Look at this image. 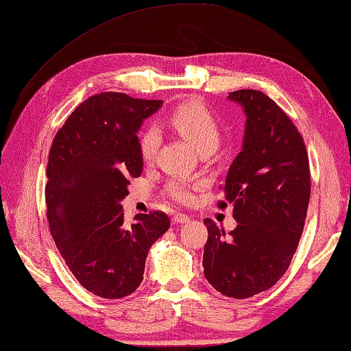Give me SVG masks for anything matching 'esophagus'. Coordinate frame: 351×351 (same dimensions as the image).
Returning a JSON list of instances; mask_svg holds the SVG:
<instances>
[{
  "instance_id": "esophagus-1",
  "label": "esophagus",
  "mask_w": 351,
  "mask_h": 351,
  "mask_svg": "<svg viewBox=\"0 0 351 351\" xmlns=\"http://www.w3.org/2000/svg\"><path fill=\"white\" fill-rule=\"evenodd\" d=\"M191 220V217L186 215V214H175L173 219H171V223L173 225H184L187 221Z\"/></svg>"
}]
</instances>
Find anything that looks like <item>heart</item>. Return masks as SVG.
I'll return each mask as SVG.
<instances>
[{"mask_svg":"<svg viewBox=\"0 0 351 351\" xmlns=\"http://www.w3.org/2000/svg\"><path fill=\"white\" fill-rule=\"evenodd\" d=\"M171 126L193 145L197 152L204 148H217L220 142V123L215 115L199 101L182 103L171 110L169 117ZM160 132L156 126H147L138 134V152L143 160L149 162L158 152ZM165 193L178 203H189L192 199V186L182 180L167 182Z\"/></svg>","mask_w":351,"mask_h":351,"instance_id":"1","label":"heart"}]
</instances>
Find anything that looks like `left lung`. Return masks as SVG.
Wrapping results in <instances>:
<instances>
[{
  "label": "left lung",
  "instance_id": "obj_1",
  "mask_svg": "<svg viewBox=\"0 0 351 351\" xmlns=\"http://www.w3.org/2000/svg\"><path fill=\"white\" fill-rule=\"evenodd\" d=\"M245 114L242 152L228 170L225 202L237 226L230 234L206 219L204 276L215 291L248 298L286 274L302 237L311 195L308 153L295 125L259 90L231 92Z\"/></svg>",
  "mask_w": 351,
  "mask_h": 351
}]
</instances>
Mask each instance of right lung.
<instances>
[{"label":"right lung","instance_id":"1","mask_svg":"<svg viewBox=\"0 0 351 351\" xmlns=\"http://www.w3.org/2000/svg\"><path fill=\"white\" fill-rule=\"evenodd\" d=\"M162 101L103 92L56 134L47 165V217L56 247L82 287L121 298L141 286L149 248L170 228L164 213L126 225L120 202L142 173L137 132Z\"/></svg>","mask_w":351,"mask_h":351}]
</instances>
